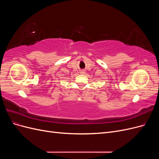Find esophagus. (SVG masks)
Listing matches in <instances>:
<instances>
[{"label":"esophagus","mask_w":159,"mask_h":159,"mask_svg":"<svg viewBox=\"0 0 159 159\" xmlns=\"http://www.w3.org/2000/svg\"><path fill=\"white\" fill-rule=\"evenodd\" d=\"M80 74H82V75L85 74V70H81V71H80Z\"/></svg>","instance_id":"obj_1"}]
</instances>
